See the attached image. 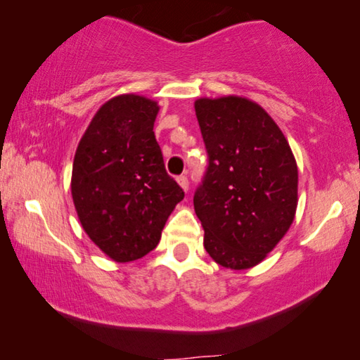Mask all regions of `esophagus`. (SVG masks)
<instances>
[{
    "instance_id": "34e87169",
    "label": "esophagus",
    "mask_w": 360,
    "mask_h": 360,
    "mask_svg": "<svg viewBox=\"0 0 360 360\" xmlns=\"http://www.w3.org/2000/svg\"><path fill=\"white\" fill-rule=\"evenodd\" d=\"M176 181H179V185L184 188L185 191H188V176L186 175H180L179 179H176Z\"/></svg>"
}]
</instances>
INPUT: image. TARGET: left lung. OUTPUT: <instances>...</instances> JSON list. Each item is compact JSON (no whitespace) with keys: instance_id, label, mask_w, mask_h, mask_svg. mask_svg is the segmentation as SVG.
Segmentation results:
<instances>
[{"instance_id":"left-lung-1","label":"left lung","mask_w":360,"mask_h":360,"mask_svg":"<svg viewBox=\"0 0 360 360\" xmlns=\"http://www.w3.org/2000/svg\"><path fill=\"white\" fill-rule=\"evenodd\" d=\"M195 111L208 167L193 205L216 264L244 270L262 262L293 223L298 169L283 132L257 103L200 98Z\"/></svg>"}]
</instances>
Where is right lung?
Masks as SVG:
<instances>
[{
    "instance_id": "1",
    "label": "right lung",
    "mask_w": 360,
    "mask_h": 360,
    "mask_svg": "<svg viewBox=\"0 0 360 360\" xmlns=\"http://www.w3.org/2000/svg\"><path fill=\"white\" fill-rule=\"evenodd\" d=\"M159 106L121 95L96 111L77 147L72 196L93 243L116 262L157 248L184 190L167 174L154 134Z\"/></svg>"
}]
</instances>
